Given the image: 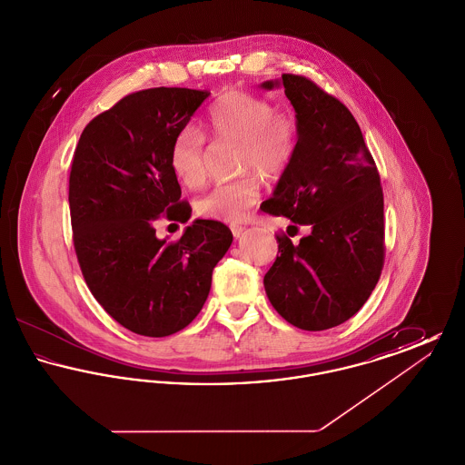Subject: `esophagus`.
Masks as SVG:
<instances>
[{
  "label": "esophagus",
  "mask_w": 465,
  "mask_h": 465,
  "mask_svg": "<svg viewBox=\"0 0 465 465\" xmlns=\"http://www.w3.org/2000/svg\"><path fill=\"white\" fill-rule=\"evenodd\" d=\"M243 230H245V228H243L242 224H233V226H232V233H233L235 239L242 237Z\"/></svg>",
  "instance_id": "esophagus-1"
}]
</instances>
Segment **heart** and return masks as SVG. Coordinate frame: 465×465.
<instances>
[{"label":"heart","mask_w":465,"mask_h":465,"mask_svg":"<svg viewBox=\"0 0 465 465\" xmlns=\"http://www.w3.org/2000/svg\"><path fill=\"white\" fill-rule=\"evenodd\" d=\"M203 127L218 143H237V173L232 183H223L197 200V213L218 222H242L260 200V176L275 181L284 176L300 146V124L288 111L262 95L245 90H228L207 111ZM169 165L186 188H199L205 179V137L195 127H184L174 135Z\"/></svg>","instance_id":"obj_1"}]
</instances>
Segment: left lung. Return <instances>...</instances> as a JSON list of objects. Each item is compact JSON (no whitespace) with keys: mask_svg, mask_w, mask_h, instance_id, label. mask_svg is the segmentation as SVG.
Masks as SVG:
<instances>
[{"mask_svg":"<svg viewBox=\"0 0 465 465\" xmlns=\"http://www.w3.org/2000/svg\"><path fill=\"white\" fill-rule=\"evenodd\" d=\"M282 87L296 111L300 146L263 211L310 224L312 233L298 245L284 232L275 235L279 252L263 284L289 324L322 331L355 315L380 279L383 192L349 108L302 74L284 73Z\"/></svg>","mask_w":465,"mask_h":465,"instance_id":"left-lung-1","label":"left lung"}]
</instances>
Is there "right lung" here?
<instances>
[{
  "instance_id": "right-lung-1",
  "label": "right lung",
  "mask_w": 465,
  "mask_h": 465,
  "mask_svg": "<svg viewBox=\"0 0 465 465\" xmlns=\"http://www.w3.org/2000/svg\"><path fill=\"white\" fill-rule=\"evenodd\" d=\"M211 92L155 87L127 94L92 118L69 173L73 245L90 292L129 331L162 338L203 307L213 270L233 235L197 220L158 241L155 222L190 220L171 165V143Z\"/></svg>"
}]
</instances>
